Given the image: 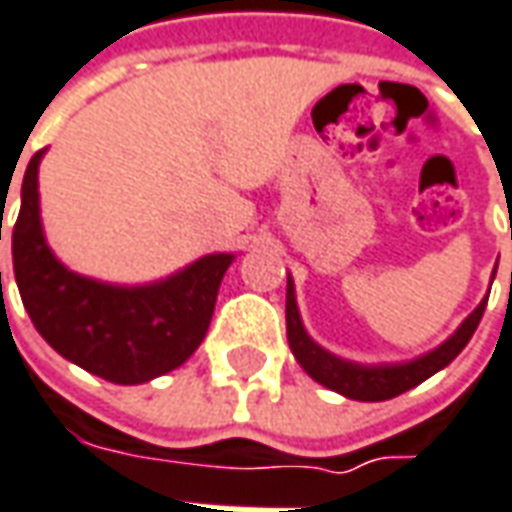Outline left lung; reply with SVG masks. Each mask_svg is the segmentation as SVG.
<instances>
[{
  "mask_svg": "<svg viewBox=\"0 0 512 512\" xmlns=\"http://www.w3.org/2000/svg\"><path fill=\"white\" fill-rule=\"evenodd\" d=\"M485 306L487 300H482L450 340H445L436 351L419 357V360L399 362V365H357V362L340 360V357L328 354L326 348H320L306 334V328L300 323L297 303H294V286H291L289 280V289H286V331H289V345L291 351H294V357L306 368V374L311 379H317L320 385H326V388L348 399L382 402V399L399 397V394L411 391L414 385L425 382L436 371H442L445 365L456 360V354L470 343L473 331H476L482 314H485Z\"/></svg>",
  "mask_w": 512,
  "mask_h": 512,
  "instance_id": "8db88e82",
  "label": "left lung"
}]
</instances>
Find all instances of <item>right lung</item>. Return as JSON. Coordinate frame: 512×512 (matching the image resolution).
<instances>
[{
    "mask_svg": "<svg viewBox=\"0 0 512 512\" xmlns=\"http://www.w3.org/2000/svg\"><path fill=\"white\" fill-rule=\"evenodd\" d=\"M39 158L42 152L27 164L13 223V274L36 331L64 360L118 385H138L184 365L206 337L232 255L201 257L144 289H115L67 272L50 255L39 223Z\"/></svg>",
    "mask_w": 512,
    "mask_h": 512,
    "instance_id": "right-lung-1",
    "label": "right lung"
}]
</instances>
